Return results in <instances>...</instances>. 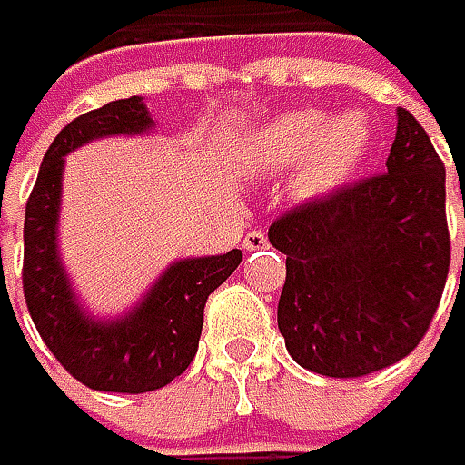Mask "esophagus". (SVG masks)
Returning a JSON list of instances; mask_svg holds the SVG:
<instances>
[{
	"instance_id": "esophagus-1",
	"label": "esophagus",
	"mask_w": 465,
	"mask_h": 465,
	"mask_svg": "<svg viewBox=\"0 0 465 465\" xmlns=\"http://www.w3.org/2000/svg\"><path fill=\"white\" fill-rule=\"evenodd\" d=\"M242 247L247 250V252H255V250H262V247H268V236L262 232H250L244 236V242H242Z\"/></svg>"
}]
</instances>
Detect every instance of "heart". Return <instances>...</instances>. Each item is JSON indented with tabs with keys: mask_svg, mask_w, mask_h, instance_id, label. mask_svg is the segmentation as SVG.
<instances>
[{
	"mask_svg": "<svg viewBox=\"0 0 465 465\" xmlns=\"http://www.w3.org/2000/svg\"><path fill=\"white\" fill-rule=\"evenodd\" d=\"M371 136V121L363 110H344L329 118L318 107H297L255 131L247 144V160L265 173L297 165L294 194L318 200L337 192L363 165Z\"/></svg>",
	"mask_w": 465,
	"mask_h": 465,
	"instance_id": "1",
	"label": "heart"
}]
</instances>
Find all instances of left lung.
Wrapping results in <instances>:
<instances>
[{"mask_svg":"<svg viewBox=\"0 0 465 465\" xmlns=\"http://www.w3.org/2000/svg\"><path fill=\"white\" fill-rule=\"evenodd\" d=\"M268 239L287 255L279 331L294 363L334 379L387 369L423 340L448 282L445 163L400 107L387 173L289 210Z\"/></svg>","mask_w":465,"mask_h":465,"instance_id":"left-lung-1","label":"left lung"}]
</instances>
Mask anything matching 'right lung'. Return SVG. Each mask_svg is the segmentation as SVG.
Listing matches in <instances>:
<instances>
[{
    "instance_id": "right-lung-1",
    "label": "right lung",
    "mask_w": 465,
    "mask_h": 465,
    "mask_svg": "<svg viewBox=\"0 0 465 465\" xmlns=\"http://www.w3.org/2000/svg\"><path fill=\"white\" fill-rule=\"evenodd\" d=\"M152 124L142 96L107 102L70 121L44 154L25 205L23 294L28 313L63 369L99 392L142 395L189 369L203 334L207 297L242 262V250L178 260L121 318L99 321L78 305L57 252L65 154L102 136L147 134Z\"/></svg>"
}]
</instances>
